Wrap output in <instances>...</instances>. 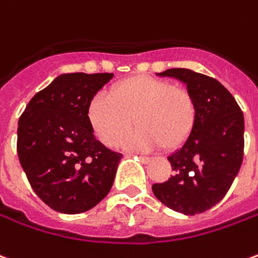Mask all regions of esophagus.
<instances>
[{"label":"esophagus","mask_w":258,"mask_h":258,"mask_svg":"<svg viewBox=\"0 0 258 258\" xmlns=\"http://www.w3.org/2000/svg\"><path fill=\"white\" fill-rule=\"evenodd\" d=\"M141 160L144 163H148V162L151 160V158H149V156H141Z\"/></svg>","instance_id":"1"}]
</instances>
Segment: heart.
Instances as JSON below:
<instances>
[{
    "mask_svg": "<svg viewBox=\"0 0 258 258\" xmlns=\"http://www.w3.org/2000/svg\"><path fill=\"white\" fill-rule=\"evenodd\" d=\"M190 91L166 79L133 77L117 82L110 98L98 95L89 106L93 130L107 147H117L133 130L128 145L170 151L187 140L196 123Z\"/></svg>",
    "mask_w": 258,
    "mask_h": 258,
    "instance_id": "heart-1",
    "label": "heart"
}]
</instances>
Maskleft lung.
Here are the masks:
<instances>
[{"label": "left lung", "mask_w": 258, "mask_h": 258, "mask_svg": "<svg viewBox=\"0 0 258 258\" xmlns=\"http://www.w3.org/2000/svg\"><path fill=\"white\" fill-rule=\"evenodd\" d=\"M159 75L184 82L197 113L183 147L167 158L174 174L155 183L152 191L170 210L184 215L201 214L226 196L242 166L243 113L217 79L187 68H172Z\"/></svg>", "instance_id": "obj_1"}]
</instances>
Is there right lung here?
Returning <instances> with one entry per match:
<instances>
[{
	"instance_id": "1",
	"label": "right lung",
	"mask_w": 258,
	"mask_h": 258,
	"mask_svg": "<svg viewBox=\"0 0 258 258\" xmlns=\"http://www.w3.org/2000/svg\"><path fill=\"white\" fill-rule=\"evenodd\" d=\"M113 74H62L19 117L16 151L33 191L51 210L79 214L110 191L121 154L95 138L89 106Z\"/></svg>"
}]
</instances>
